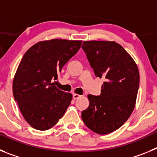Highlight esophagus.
Segmentation results:
<instances>
[{
  "label": "esophagus",
  "mask_w": 157,
  "mask_h": 157,
  "mask_svg": "<svg viewBox=\"0 0 157 157\" xmlns=\"http://www.w3.org/2000/svg\"><path fill=\"white\" fill-rule=\"evenodd\" d=\"M81 97H82V96L79 95V94H73V98H74L75 100L78 99V98H81Z\"/></svg>",
  "instance_id": "1"
}]
</instances>
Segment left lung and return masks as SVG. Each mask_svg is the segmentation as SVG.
<instances>
[{"instance_id":"obj_1","label":"left lung","mask_w":157,"mask_h":157,"mask_svg":"<svg viewBox=\"0 0 157 157\" xmlns=\"http://www.w3.org/2000/svg\"><path fill=\"white\" fill-rule=\"evenodd\" d=\"M82 48L94 71L105 82L100 96L89 94L90 105L82 119L89 129L107 134L120 128L135 107L139 71L131 56L113 41H85Z\"/></svg>"}]
</instances>
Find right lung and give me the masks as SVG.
<instances>
[{
	"instance_id": "obj_1",
	"label": "right lung",
	"mask_w": 157,
	"mask_h": 157,
	"mask_svg": "<svg viewBox=\"0 0 157 157\" xmlns=\"http://www.w3.org/2000/svg\"><path fill=\"white\" fill-rule=\"evenodd\" d=\"M81 45L82 41L66 39L39 41L22 58L12 91L23 118L36 130L53 127L70 105L72 94L59 90L52 81Z\"/></svg>"
}]
</instances>
